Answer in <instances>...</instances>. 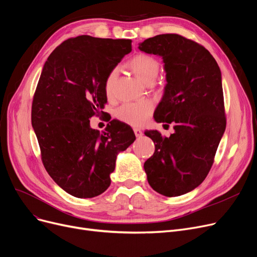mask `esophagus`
Wrapping results in <instances>:
<instances>
[{
  "label": "esophagus",
  "mask_w": 257,
  "mask_h": 257,
  "mask_svg": "<svg viewBox=\"0 0 257 257\" xmlns=\"http://www.w3.org/2000/svg\"><path fill=\"white\" fill-rule=\"evenodd\" d=\"M133 131H135V135H136V137H138V138H140V137L143 136V131H142L141 129H139V128H133Z\"/></svg>",
  "instance_id": "34e87169"
}]
</instances>
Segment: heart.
<instances>
[{"label":"heart","instance_id":"heart-1","mask_svg":"<svg viewBox=\"0 0 257 257\" xmlns=\"http://www.w3.org/2000/svg\"><path fill=\"white\" fill-rule=\"evenodd\" d=\"M135 74L144 83L151 84L158 77L160 72V63L155 58L146 53H139L131 58L128 63ZM118 69L111 70L105 81V92L109 96L112 93L113 84L117 75ZM154 110V104L150 99H143L139 102L125 103L119 106L115 111V116L122 122L130 126L139 127L148 120Z\"/></svg>","mask_w":257,"mask_h":257}]
</instances>
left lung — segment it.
<instances>
[{"mask_svg": "<svg viewBox=\"0 0 257 257\" xmlns=\"http://www.w3.org/2000/svg\"><path fill=\"white\" fill-rule=\"evenodd\" d=\"M139 48L163 59L167 85L154 119L172 122L175 130L169 138L145 132L155 150L144 169L153 190L180 196L203 183L226 129L220 69L203 45L177 33L147 39Z\"/></svg>", "mask_w": 257, "mask_h": 257, "instance_id": "left-lung-1", "label": "left lung"}]
</instances>
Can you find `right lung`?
<instances>
[{"instance_id": "right-lung-1", "label": "right lung", "mask_w": 257, "mask_h": 257, "mask_svg": "<svg viewBox=\"0 0 257 257\" xmlns=\"http://www.w3.org/2000/svg\"><path fill=\"white\" fill-rule=\"evenodd\" d=\"M132 41L80 36L48 57L33 94L31 122L42 163L63 190L79 198L105 192L118 151L135 142L132 128L112 119L105 130L90 119L104 113L108 73L132 50Z\"/></svg>"}]
</instances>
